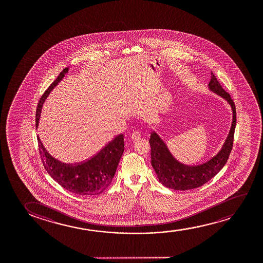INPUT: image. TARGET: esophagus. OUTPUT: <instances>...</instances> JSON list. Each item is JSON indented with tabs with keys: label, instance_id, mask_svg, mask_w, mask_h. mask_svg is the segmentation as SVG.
Listing matches in <instances>:
<instances>
[{
	"label": "esophagus",
	"instance_id": "34e87169",
	"mask_svg": "<svg viewBox=\"0 0 263 263\" xmlns=\"http://www.w3.org/2000/svg\"><path fill=\"white\" fill-rule=\"evenodd\" d=\"M141 134L138 132V131H135L133 134H132V136H131V138H132V140H138V139H140Z\"/></svg>",
	"mask_w": 263,
	"mask_h": 263
}]
</instances>
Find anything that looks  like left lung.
I'll return each mask as SVG.
<instances>
[{"label": "left lung", "instance_id": "8db88e82", "mask_svg": "<svg viewBox=\"0 0 263 263\" xmlns=\"http://www.w3.org/2000/svg\"><path fill=\"white\" fill-rule=\"evenodd\" d=\"M209 88L213 92L224 99L230 104L233 110V121L227 140L217 155L208 162L199 165H185L173 157L162 138L155 131H153L149 140L151 145L152 166L157 174L159 181L165 187L176 191H187L200 187L216 176L229 158L234 144V130L236 126L235 105L230 94L223 90L212 72Z\"/></svg>", "mask_w": 263, "mask_h": 263}]
</instances>
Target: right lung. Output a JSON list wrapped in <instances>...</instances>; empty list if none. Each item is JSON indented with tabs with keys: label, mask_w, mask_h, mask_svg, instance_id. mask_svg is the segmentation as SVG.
Returning a JSON list of instances; mask_svg holds the SVG:
<instances>
[{
	"label": "right lung",
	"mask_w": 263,
	"mask_h": 263,
	"mask_svg": "<svg viewBox=\"0 0 263 263\" xmlns=\"http://www.w3.org/2000/svg\"><path fill=\"white\" fill-rule=\"evenodd\" d=\"M68 71V67L64 69L40 98L36 107V128L39 126L44 102L51 90L58 85ZM37 142L41 161L48 174L64 189L81 196L101 194L109 186L125 145L124 136L120 134L91 158L80 163L70 164L61 162L51 156L44 147L39 136Z\"/></svg>",
	"instance_id": "right-lung-1"
}]
</instances>
